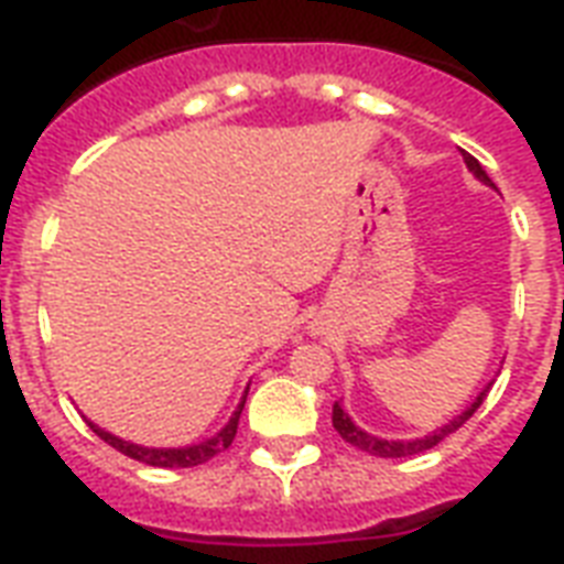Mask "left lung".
Returning a JSON list of instances; mask_svg holds the SVG:
<instances>
[{
  "label": "left lung",
  "mask_w": 564,
  "mask_h": 564,
  "mask_svg": "<svg viewBox=\"0 0 564 564\" xmlns=\"http://www.w3.org/2000/svg\"><path fill=\"white\" fill-rule=\"evenodd\" d=\"M463 161H465V166H468V170H471L474 175H477V178L482 181V184H489V187H495L489 175H486L480 163H477V158H471V154H468V152H463ZM486 392H489V389H482V392L477 394V401H474L471 406H468V410L463 412V415H456V419L451 421V424H445V427H438L436 433H430V436H424V438H412V442H389V438L369 436L366 430H360V427H357V424H354L351 419H348V412H345L343 406H339V403H334V427H336V433H339V436H343L345 442H348V445L360 447V451H366V454L383 456V459H401V456H412V454H421V451H430V447H436L438 442H442V438L451 436L454 430L463 427L465 421L471 419L474 412H477V406H480V403H482Z\"/></svg>",
  "instance_id": "8db88e82"
}]
</instances>
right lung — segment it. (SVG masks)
I'll list each match as a JSON object with an SVG mask.
<instances>
[{
  "mask_svg": "<svg viewBox=\"0 0 564 564\" xmlns=\"http://www.w3.org/2000/svg\"><path fill=\"white\" fill-rule=\"evenodd\" d=\"M246 394H242V401H239L237 412L230 415L228 424H225V427H221L216 436L207 438V442H202V445L143 447V445H134V442H122V438H117L113 433H108V430L96 427V424H90V427H93V433H96L99 438H105L110 447H117L119 454L131 456V459H137V463L158 465V468H193V465L207 463V459H213V456L221 454V451H228L230 442H234V436H237V424H239V415H242V406H246Z\"/></svg>",
  "mask_w": 564,
  "mask_h": 564,
  "instance_id": "right-lung-1",
  "label": "right lung"
}]
</instances>
